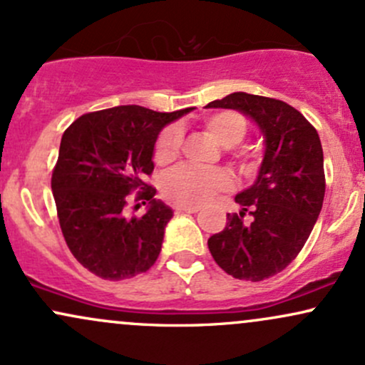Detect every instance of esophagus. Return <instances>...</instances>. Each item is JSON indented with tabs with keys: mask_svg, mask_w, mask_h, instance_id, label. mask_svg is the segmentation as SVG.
<instances>
[{
	"mask_svg": "<svg viewBox=\"0 0 365 365\" xmlns=\"http://www.w3.org/2000/svg\"><path fill=\"white\" fill-rule=\"evenodd\" d=\"M175 211L177 212H188V215H194V212L199 211L197 206H175Z\"/></svg>",
	"mask_w": 365,
	"mask_h": 365,
	"instance_id": "esophagus-1",
	"label": "esophagus"
}]
</instances>
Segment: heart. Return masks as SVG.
I'll return each mask as SVG.
<instances>
[{
    "label": "heart",
    "mask_w": 365,
    "mask_h": 365,
    "mask_svg": "<svg viewBox=\"0 0 365 365\" xmlns=\"http://www.w3.org/2000/svg\"><path fill=\"white\" fill-rule=\"evenodd\" d=\"M202 132L221 148L230 149L240 144L247 133V121L235 111L212 113L204 118ZM182 149V135L177 128H168L161 133L154 149V161L159 166H168L178 158ZM249 165V158H244ZM232 187V178L221 170L200 171L180 166L170 171L161 182V192L170 202L178 206H200L211 197Z\"/></svg>",
    "instance_id": "1"
}]
</instances>
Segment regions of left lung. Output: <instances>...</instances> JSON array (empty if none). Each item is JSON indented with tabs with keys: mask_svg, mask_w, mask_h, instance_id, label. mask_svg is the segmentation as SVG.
I'll use <instances>...</instances> for the list:
<instances>
[{
	"mask_svg": "<svg viewBox=\"0 0 365 365\" xmlns=\"http://www.w3.org/2000/svg\"><path fill=\"white\" fill-rule=\"evenodd\" d=\"M206 108L242 113L262 135L255 182L235 197L240 215H228L223 232L207 240L221 269L262 282L297 257L319 217L326 188L319 135L302 113L278 99L233 92ZM245 212L253 215L250 224Z\"/></svg>",
	"mask_w": 365,
	"mask_h": 365,
	"instance_id": "1",
	"label": "left lung"
}]
</instances>
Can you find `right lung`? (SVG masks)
I'll return each mask as SVG.
<instances>
[{"instance_id":"right-lung-1","label":"right lung","mask_w":365,"mask_h":365,"mask_svg":"<svg viewBox=\"0 0 365 365\" xmlns=\"http://www.w3.org/2000/svg\"><path fill=\"white\" fill-rule=\"evenodd\" d=\"M190 111L116 106L82 115L63 133L51 178L61 232L73 257L99 278H133L156 262L173 209L154 199L144 178L161 130ZM137 190L150 206L130 218L124 206Z\"/></svg>"}]
</instances>
